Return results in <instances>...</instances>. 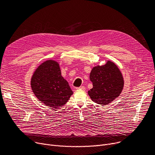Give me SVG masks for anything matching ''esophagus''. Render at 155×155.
<instances>
[{
  "label": "esophagus",
  "instance_id": "obj_1",
  "mask_svg": "<svg viewBox=\"0 0 155 155\" xmlns=\"http://www.w3.org/2000/svg\"><path fill=\"white\" fill-rule=\"evenodd\" d=\"M76 90H83L85 91V87L84 86H81L79 87H77L76 88Z\"/></svg>",
  "mask_w": 155,
  "mask_h": 155
}]
</instances>
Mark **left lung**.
<instances>
[{
	"label": "left lung",
	"instance_id": "1",
	"mask_svg": "<svg viewBox=\"0 0 155 155\" xmlns=\"http://www.w3.org/2000/svg\"><path fill=\"white\" fill-rule=\"evenodd\" d=\"M90 80L93 88L88 91V94L92 101L101 105H107L117 98L124 87L119 69L110 61L103 66L93 68Z\"/></svg>",
	"mask_w": 155,
	"mask_h": 155
}]
</instances>
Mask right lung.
I'll return each instance as SVG.
<instances>
[{
    "label": "right lung",
    "instance_id": "1",
    "mask_svg": "<svg viewBox=\"0 0 155 155\" xmlns=\"http://www.w3.org/2000/svg\"><path fill=\"white\" fill-rule=\"evenodd\" d=\"M32 92L41 102L52 108H59L69 100L73 92L61 75L58 63L48 60L39 66L31 78Z\"/></svg>",
    "mask_w": 155,
    "mask_h": 155
}]
</instances>
